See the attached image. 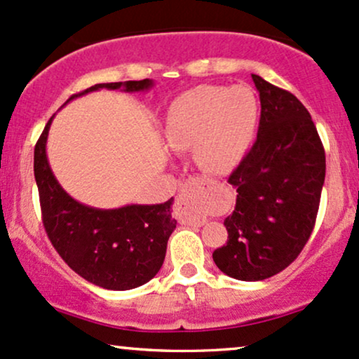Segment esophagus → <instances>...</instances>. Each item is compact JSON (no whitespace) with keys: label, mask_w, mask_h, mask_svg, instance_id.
Listing matches in <instances>:
<instances>
[{"label":"esophagus","mask_w":359,"mask_h":359,"mask_svg":"<svg viewBox=\"0 0 359 359\" xmlns=\"http://www.w3.org/2000/svg\"><path fill=\"white\" fill-rule=\"evenodd\" d=\"M207 184H209L207 179L192 177L180 189L175 204V214L184 226H204L205 224L207 219L197 215V210L201 209L202 194H204V185Z\"/></svg>","instance_id":"34e87169"}]
</instances>
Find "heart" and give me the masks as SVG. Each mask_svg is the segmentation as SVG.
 Wrapping results in <instances>:
<instances>
[{
	"mask_svg": "<svg viewBox=\"0 0 359 359\" xmlns=\"http://www.w3.org/2000/svg\"><path fill=\"white\" fill-rule=\"evenodd\" d=\"M257 122L259 103L249 86L201 85L172 102L165 138L177 152L194 149L198 167L209 174H226L252 147Z\"/></svg>",
	"mask_w": 359,
	"mask_h": 359,
	"instance_id": "heart-1",
	"label": "heart"
}]
</instances>
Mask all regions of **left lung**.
I'll return each instance as SVG.
<instances>
[{"instance_id":"8db88e82","label":"left lung","mask_w":359,"mask_h":359,"mask_svg":"<svg viewBox=\"0 0 359 359\" xmlns=\"http://www.w3.org/2000/svg\"><path fill=\"white\" fill-rule=\"evenodd\" d=\"M261 100L257 140L229 177L236 209L215 266L239 280H262L299 256L316 222L326 155L309 111L292 93L252 75Z\"/></svg>"}]
</instances>
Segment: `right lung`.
<instances>
[{"instance_id": "obj_1", "label": "right lung", "mask_w": 359, "mask_h": 359, "mask_svg": "<svg viewBox=\"0 0 359 359\" xmlns=\"http://www.w3.org/2000/svg\"><path fill=\"white\" fill-rule=\"evenodd\" d=\"M154 81L98 83L72 95L67 103L95 90L145 92ZM53 116L34 147V180L40 192L43 226L56 252L88 283L111 291H127L149 283L161 271L167 241L177 226L172 217L174 197L163 204H130L95 209L68 196L51 172L46 138Z\"/></svg>"}]
</instances>
